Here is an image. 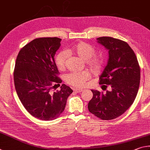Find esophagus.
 <instances>
[{
  "instance_id": "esophagus-1",
  "label": "esophagus",
  "mask_w": 150,
  "mask_h": 150,
  "mask_svg": "<svg viewBox=\"0 0 150 150\" xmlns=\"http://www.w3.org/2000/svg\"><path fill=\"white\" fill-rule=\"evenodd\" d=\"M82 91H83V90H81V89H74V91H75V92H76V93L82 92Z\"/></svg>"
}]
</instances>
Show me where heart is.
<instances>
[{
  "instance_id": "b5f03b06",
  "label": "heart",
  "mask_w": 150,
  "mask_h": 150,
  "mask_svg": "<svg viewBox=\"0 0 150 150\" xmlns=\"http://www.w3.org/2000/svg\"><path fill=\"white\" fill-rule=\"evenodd\" d=\"M70 52L77 55L85 60L88 67L93 72L97 73L101 70L103 63V57L100 54H96V49L91 45L86 42H80L74 45ZM68 54L64 51L58 52L54 59V62L58 69L64 71L68 60ZM90 78V74L87 71L70 73L66 76L65 80L68 84L76 88H81L85 85L86 81Z\"/></svg>"
}]
</instances>
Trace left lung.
<instances>
[{
  "label": "left lung",
  "instance_id": "8db88e82",
  "mask_svg": "<svg viewBox=\"0 0 150 150\" xmlns=\"http://www.w3.org/2000/svg\"><path fill=\"white\" fill-rule=\"evenodd\" d=\"M109 50L107 67L99 78V84L109 86L105 93L91 90L93 98L88 103L91 113L101 120L119 117L132 105L137 96L140 68L137 57L127 42L111 37L97 38Z\"/></svg>",
  "mask_w": 150,
  "mask_h": 150
}]
</instances>
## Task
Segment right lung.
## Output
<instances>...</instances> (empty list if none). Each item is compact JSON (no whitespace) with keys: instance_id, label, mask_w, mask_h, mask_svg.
I'll return each mask as SVG.
<instances>
[{"instance_id":"add662e5","label":"right lung","mask_w":150,"mask_h":150,"mask_svg":"<svg viewBox=\"0 0 150 150\" xmlns=\"http://www.w3.org/2000/svg\"><path fill=\"white\" fill-rule=\"evenodd\" d=\"M60 41L58 38L33 39L20 49L16 60L14 81L18 98L29 113L40 120L59 117L73 92L65 84L52 91L62 82L54 60Z\"/></svg>"}]
</instances>
